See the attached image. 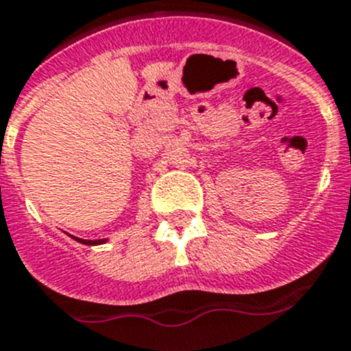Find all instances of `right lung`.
Instances as JSON below:
<instances>
[{"instance_id":"add662e5","label":"right lung","mask_w":351,"mask_h":351,"mask_svg":"<svg viewBox=\"0 0 351 351\" xmlns=\"http://www.w3.org/2000/svg\"><path fill=\"white\" fill-rule=\"evenodd\" d=\"M73 239L78 240V242H82V243H85V245H99V243L106 242L104 239H102V240H83V239H76V237H73Z\"/></svg>"}]
</instances>
